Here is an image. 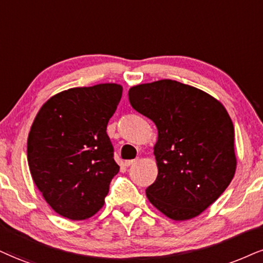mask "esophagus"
I'll return each mask as SVG.
<instances>
[{
  "instance_id": "34e87169",
  "label": "esophagus",
  "mask_w": 263,
  "mask_h": 263,
  "mask_svg": "<svg viewBox=\"0 0 263 263\" xmlns=\"http://www.w3.org/2000/svg\"><path fill=\"white\" fill-rule=\"evenodd\" d=\"M135 162H137L135 160H128L124 162V164H125V167H129V166H132V164H134Z\"/></svg>"
}]
</instances>
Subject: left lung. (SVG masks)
Listing matches in <instances>:
<instances>
[{
  "instance_id": "1",
  "label": "left lung",
  "mask_w": 263,
  "mask_h": 263,
  "mask_svg": "<svg viewBox=\"0 0 263 263\" xmlns=\"http://www.w3.org/2000/svg\"><path fill=\"white\" fill-rule=\"evenodd\" d=\"M129 102L157 126L158 174L150 202L174 221L194 218L212 205L234 177V126L215 97L176 80L130 87Z\"/></svg>"
}]
</instances>
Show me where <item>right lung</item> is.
Wrapping results in <instances>:
<instances>
[{
    "instance_id": "add662e5",
    "label": "right lung",
    "mask_w": 263,
    "mask_h": 263,
    "mask_svg": "<svg viewBox=\"0 0 263 263\" xmlns=\"http://www.w3.org/2000/svg\"><path fill=\"white\" fill-rule=\"evenodd\" d=\"M123 87L99 84L64 90L47 100L28 137L35 185L58 215L82 221L105 203L119 172L106 129Z\"/></svg>"
}]
</instances>
